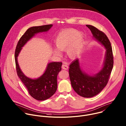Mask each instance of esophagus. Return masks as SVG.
I'll return each mask as SVG.
<instances>
[{
  "mask_svg": "<svg viewBox=\"0 0 126 126\" xmlns=\"http://www.w3.org/2000/svg\"><path fill=\"white\" fill-rule=\"evenodd\" d=\"M62 68L64 70H67L68 69V65L64 64L62 65Z\"/></svg>",
  "mask_w": 126,
  "mask_h": 126,
  "instance_id": "34e87169",
  "label": "esophagus"
}]
</instances>
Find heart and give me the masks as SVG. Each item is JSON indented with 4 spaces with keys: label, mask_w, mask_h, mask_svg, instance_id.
<instances>
[{
    "label": "heart",
    "mask_w": 126,
    "mask_h": 126,
    "mask_svg": "<svg viewBox=\"0 0 126 126\" xmlns=\"http://www.w3.org/2000/svg\"><path fill=\"white\" fill-rule=\"evenodd\" d=\"M84 35L78 33L74 29H68L60 33L55 40V44L58 50L66 51L67 55L71 59L76 58L79 54L83 46ZM58 50L54 52L57 55H60Z\"/></svg>",
    "instance_id": "heart-1"
}]
</instances>
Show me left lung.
I'll list each match as a JSON object with an SVG mask.
<instances>
[{
	"mask_svg": "<svg viewBox=\"0 0 126 126\" xmlns=\"http://www.w3.org/2000/svg\"><path fill=\"white\" fill-rule=\"evenodd\" d=\"M86 26L91 30L94 39L106 49L103 67L98 73L90 75L82 70L77 59L70 65L69 73L74 91L82 97L91 98L98 94L108 82L113 67L114 58L112 46L106 35L92 25Z\"/></svg>",
	"mask_w": 126,
	"mask_h": 126,
	"instance_id": "8db88e82",
	"label": "left lung"
}]
</instances>
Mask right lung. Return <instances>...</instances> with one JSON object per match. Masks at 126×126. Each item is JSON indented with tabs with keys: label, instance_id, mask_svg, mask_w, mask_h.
<instances>
[{
	"label": "right lung",
	"instance_id": "add662e5",
	"mask_svg": "<svg viewBox=\"0 0 126 126\" xmlns=\"http://www.w3.org/2000/svg\"><path fill=\"white\" fill-rule=\"evenodd\" d=\"M52 26V24H49L28 28L18 42L15 52V61L17 75L27 88L30 96L39 101L45 100L56 92L57 88V77L61 70L62 63L53 62L48 63L44 74L37 79H32L26 77L23 73L18 63L17 57L22 47L36 34L47 32Z\"/></svg>",
	"mask_w": 126,
	"mask_h": 126
}]
</instances>
